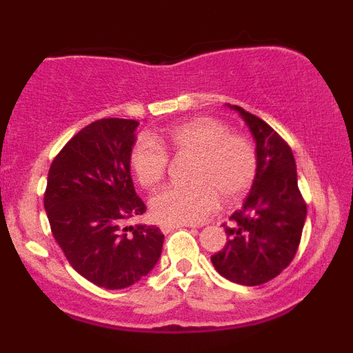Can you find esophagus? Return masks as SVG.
I'll list each match as a JSON object with an SVG mask.
<instances>
[{
  "label": "esophagus",
  "mask_w": 353,
  "mask_h": 353,
  "mask_svg": "<svg viewBox=\"0 0 353 353\" xmlns=\"http://www.w3.org/2000/svg\"><path fill=\"white\" fill-rule=\"evenodd\" d=\"M184 228L182 224H161V230H163L164 234H169L171 230H176V229H181Z\"/></svg>",
  "instance_id": "obj_1"
}]
</instances>
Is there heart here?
I'll use <instances>...</instances> for the list:
<instances>
[{"label": "heart", "mask_w": 353, "mask_h": 353, "mask_svg": "<svg viewBox=\"0 0 353 353\" xmlns=\"http://www.w3.org/2000/svg\"><path fill=\"white\" fill-rule=\"evenodd\" d=\"M168 148L174 156H190L185 184L169 185L151 199V212L164 224L204 221L219 205L236 202L249 190L257 172V154L245 137L232 134L214 117H194L168 128L156 137L141 134L129 152V165L143 188L164 179Z\"/></svg>", "instance_id": "b5f03b06"}]
</instances>
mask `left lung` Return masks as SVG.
Here are the masks:
<instances>
[{"label": "left lung", "instance_id": "left-lung-1", "mask_svg": "<svg viewBox=\"0 0 353 353\" xmlns=\"http://www.w3.org/2000/svg\"><path fill=\"white\" fill-rule=\"evenodd\" d=\"M255 141L257 172L242 208L229 219L224 249L210 257L222 277L241 285H261L292 262L301 244L307 205L297 184L294 154L261 117L230 106Z\"/></svg>", "mask_w": 353, "mask_h": 353}]
</instances>
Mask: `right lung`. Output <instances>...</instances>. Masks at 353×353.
Instances as JSON below:
<instances>
[{"mask_svg":"<svg viewBox=\"0 0 353 353\" xmlns=\"http://www.w3.org/2000/svg\"><path fill=\"white\" fill-rule=\"evenodd\" d=\"M137 125L108 117L81 129L52 161L44 192L51 232L72 269L109 290L139 282L163 252L159 228L128 225L145 212L129 165Z\"/></svg>","mask_w":353,"mask_h":353,"instance_id":"1","label":"right lung"}]
</instances>
